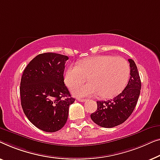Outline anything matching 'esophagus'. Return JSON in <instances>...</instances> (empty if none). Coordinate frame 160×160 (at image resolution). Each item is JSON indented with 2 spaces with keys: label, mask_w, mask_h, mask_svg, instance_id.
Here are the masks:
<instances>
[{
  "label": "esophagus",
  "mask_w": 160,
  "mask_h": 160,
  "mask_svg": "<svg viewBox=\"0 0 160 160\" xmlns=\"http://www.w3.org/2000/svg\"><path fill=\"white\" fill-rule=\"evenodd\" d=\"M78 101H79V102H84L86 101V99H85V98H78Z\"/></svg>",
  "instance_id": "obj_1"
}]
</instances>
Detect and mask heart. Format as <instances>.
Segmentation results:
<instances>
[{
	"instance_id": "obj_1",
	"label": "heart",
	"mask_w": 160,
	"mask_h": 160,
	"mask_svg": "<svg viewBox=\"0 0 160 160\" xmlns=\"http://www.w3.org/2000/svg\"><path fill=\"white\" fill-rule=\"evenodd\" d=\"M129 75L130 67L125 58L96 56L67 67L64 82L69 88H72L85 82L88 77L90 82L74 88V95L80 97L98 94L102 98H111L122 91Z\"/></svg>"
}]
</instances>
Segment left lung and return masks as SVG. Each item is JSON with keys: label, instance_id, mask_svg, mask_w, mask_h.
Instances as JSON below:
<instances>
[{"label": "left lung", "instance_id": "1", "mask_svg": "<svg viewBox=\"0 0 160 160\" xmlns=\"http://www.w3.org/2000/svg\"><path fill=\"white\" fill-rule=\"evenodd\" d=\"M130 77L120 94L112 99L97 102V110L91 114V120L103 128H113L122 124L132 113L140 95L141 82L134 61L128 59Z\"/></svg>", "mask_w": 160, "mask_h": 160}]
</instances>
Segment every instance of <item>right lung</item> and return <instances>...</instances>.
<instances>
[{
    "instance_id": "obj_1",
    "label": "right lung",
    "mask_w": 160,
    "mask_h": 160,
    "mask_svg": "<svg viewBox=\"0 0 160 160\" xmlns=\"http://www.w3.org/2000/svg\"><path fill=\"white\" fill-rule=\"evenodd\" d=\"M68 57L40 53L28 64L20 82L21 104L28 120L45 132H56L66 124L69 107L75 99L64 82Z\"/></svg>"
}]
</instances>
